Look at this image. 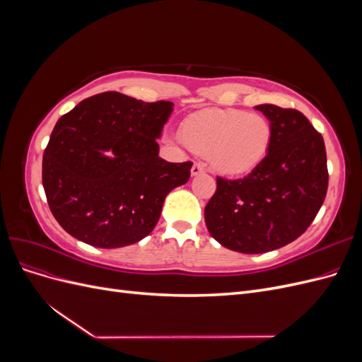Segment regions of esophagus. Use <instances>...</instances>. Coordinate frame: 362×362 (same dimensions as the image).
<instances>
[{"instance_id":"obj_1","label":"esophagus","mask_w":362,"mask_h":362,"mask_svg":"<svg viewBox=\"0 0 362 362\" xmlns=\"http://www.w3.org/2000/svg\"><path fill=\"white\" fill-rule=\"evenodd\" d=\"M205 172V168L202 166L201 163H194L193 168H192V177H196V175H201Z\"/></svg>"}]
</instances>
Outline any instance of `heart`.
Listing matches in <instances>:
<instances>
[{"label": "heart", "mask_w": 362, "mask_h": 362, "mask_svg": "<svg viewBox=\"0 0 362 362\" xmlns=\"http://www.w3.org/2000/svg\"><path fill=\"white\" fill-rule=\"evenodd\" d=\"M272 136L269 119L238 108L202 110L181 125L184 144L208 157L213 169L228 177L254 170L266 158Z\"/></svg>", "instance_id": "b5f03b06"}]
</instances>
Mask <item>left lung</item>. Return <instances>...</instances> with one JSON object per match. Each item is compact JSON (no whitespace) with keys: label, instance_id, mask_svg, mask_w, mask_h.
I'll list each match as a JSON object with an SVG mask.
<instances>
[{"label":"left lung","instance_id":"8db88e82","mask_svg":"<svg viewBox=\"0 0 362 362\" xmlns=\"http://www.w3.org/2000/svg\"><path fill=\"white\" fill-rule=\"evenodd\" d=\"M273 136L266 158L240 180L217 177L205 206V223L222 246L262 254L291 243L313 223L326 198V149L320 133L300 112L257 105Z\"/></svg>","mask_w":362,"mask_h":362}]
</instances>
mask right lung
Masks as SVG:
<instances>
[{"mask_svg":"<svg viewBox=\"0 0 362 362\" xmlns=\"http://www.w3.org/2000/svg\"><path fill=\"white\" fill-rule=\"evenodd\" d=\"M172 110L170 101L104 92L59 119L43 152L42 184L64 231L112 249L156 228L168 193L189 181L193 166L158 157L157 139Z\"/></svg>","mask_w":362,"mask_h":362,"instance_id":"add662e5","label":"right lung"}]
</instances>
